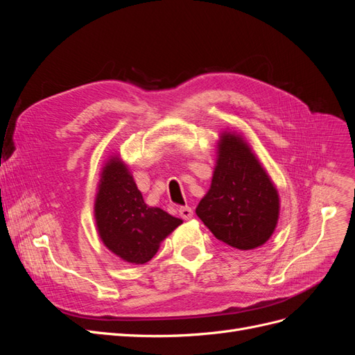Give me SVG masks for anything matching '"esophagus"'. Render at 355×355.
I'll return each instance as SVG.
<instances>
[{"instance_id": "1", "label": "esophagus", "mask_w": 355, "mask_h": 355, "mask_svg": "<svg viewBox=\"0 0 355 355\" xmlns=\"http://www.w3.org/2000/svg\"><path fill=\"white\" fill-rule=\"evenodd\" d=\"M179 214H180V218H182V219L188 220V219H191L192 216H194V211H192V209H191V207L185 206V207H180V209H179Z\"/></svg>"}]
</instances>
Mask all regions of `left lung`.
<instances>
[{
    "mask_svg": "<svg viewBox=\"0 0 355 355\" xmlns=\"http://www.w3.org/2000/svg\"><path fill=\"white\" fill-rule=\"evenodd\" d=\"M218 146L211 185L196 213L218 240L240 250L256 249L277 227L278 192L240 135L222 133Z\"/></svg>",
    "mask_w": 355,
    "mask_h": 355,
    "instance_id": "left-lung-1",
    "label": "left lung"
}]
</instances>
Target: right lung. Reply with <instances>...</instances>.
Masks as SVG:
<instances>
[{
	"mask_svg": "<svg viewBox=\"0 0 355 355\" xmlns=\"http://www.w3.org/2000/svg\"><path fill=\"white\" fill-rule=\"evenodd\" d=\"M96 227L103 244L128 263H146L182 219L149 207L133 176L118 157L102 170L94 201Z\"/></svg>",
	"mask_w": 355,
	"mask_h": 355,
	"instance_id": "right-lung-1",
	"label": "right lung"
}]
</instances>
